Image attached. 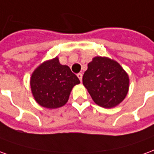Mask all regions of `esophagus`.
<instances>
[{"instance_id": "34e87169", "label": "esophagus", "mask_w": 154, "mask_h": 154, "mask_svg": "<svg viewBox=\"0 0 154 154\" xmlns=\"http://www.w3.org/2000/svg\"><path fill=\"white\" fill-rule=\"evenodd\" d=\"M77 76H78V78H79V80H80V82H82V77H83L82 74H81V73H79V74L77 75Z\"/></svg>"}]
</instances>
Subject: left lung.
Returning <instances> with one entry per match:
<instances>
[{"label":"left lung","mask_w":154,"mask_h":154,"mask_svg":"<svg viewBox=\"0 0 154 154\" xmlns=\"http://www.w3.org/2000/svg\"><path fill=\"white\" fill-rule=\"evenodd\" d=\"M83 85L96 104L113 108L125 99L129 78L118 62L108 57L97 56L88 64L83 75Z\"/></svg>","instance_id":"1"}]
</instances>
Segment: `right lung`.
Here are the masks:
<instances>
[{
  "label": "right lung",
  "mask_w": 154,
  "mask_h": 154,
  "mask_svg": "<svg viewBox=\"0 0 154 154\" xmlns=\"http://www.w3.org/2000/svg\"><path fill=\"white\" fill-rule=\"evenodd\" d=\"M79 83L69 67L60 65L55 57L35 69L30 78V88L40 106L56 109L67 103L73 87Z\"/></svg>",
  "instance_id": "right-lung-1"
}]
</instances>
